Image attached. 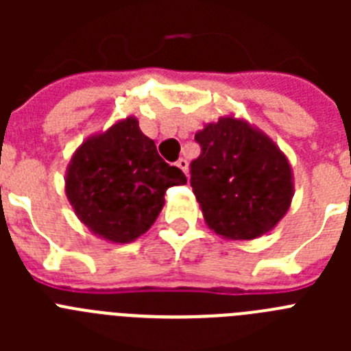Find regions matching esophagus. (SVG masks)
Segmentation results:
<instances>
[{"instance_id":"1","label":"esophagus","mask_w":351,"mask_h":351,"mask_svg":"<svg viewBox=\"0 0 351 351\" xmlns=\"http://www.w3.org/2000/svg\"><path fill=\"white\" fill-rule=\"evenodd\" d=\"M176 165H178L182 172L188 173V160H184V158H179V160L176 161Z\"/></svg>"}]
</instances>
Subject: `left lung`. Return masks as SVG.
I'll return each instance as SVG.
<instances>
[{"instance_id":"8db88e82","label":"left lung","mask_w":351,"mask_h":351,"mask_svg":"<svg viewBox=\"0 0 351 351\" xmlns=\"http://www.w3.org/2000/svg\"><path fill=\"white\" fill-rule=\"evenodd\" d=\"M202 153L191 161V188L204 221L228 241L271 232L293 198L287 154L269 135L235 116H223L195 133Z\"/></svg>"}]
</instances>
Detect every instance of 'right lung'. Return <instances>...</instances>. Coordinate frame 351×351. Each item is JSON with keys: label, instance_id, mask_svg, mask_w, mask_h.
<instances>
[{"label": "right lung", "instance_id": "1", "mask_svg": "<svg viewBox=\"0 0 351 351\" xmlns=\"http://www.w3.org/2000/svg\"><path fill=\"white\" fill-rule=\"evenodd\" d=\"M181 184L182 170L163 161L133 116L86 138L64 176V193L77 218L116 244L145 234L165 206V191Z\"/></svg>", "mask_w": 351, "mask_h": 351}]
</instances>
